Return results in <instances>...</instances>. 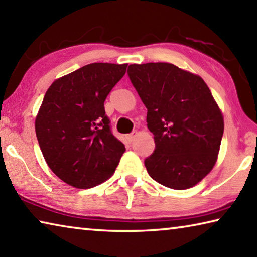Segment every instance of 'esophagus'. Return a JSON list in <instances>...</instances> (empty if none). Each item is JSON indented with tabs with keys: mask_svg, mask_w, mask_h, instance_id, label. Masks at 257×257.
I'll list each match as a JSON object with an SVG mask.
<instances>
[{
	"mask_svg": "<svg viewBox=\"0 0 257 257\" xmlns=\"http://www.w3.org/2000/svg\"><path fill=\"white\" fill-rule=\"evenodd\" d=\"M136 136H137V132H133V133L128 134L127 136H125V138H127V141L129 143H132V142H134V139H135V137H136Z\"/></svg>",
	"mask_w": 257,
	"mask_h": 257,
	"instance_id": "34e87169",
	"label": "esophagus"
}]
</instances>
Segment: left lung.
Returning a JSON list of instances; mask_svg holds the SVG:
<instances>
[{"label": "left lung", "instance_id": "1", "mask_svg": "<svg viewBox=\"0 0 257 257\" xmlns=\"http://www.w3.org/2000/svg\"><path fill=\"white\" fill-rule=\"evenodd\" d=\"M128 76L147 108L155 150L144 163L149 175L182 190L214 167L223 136V118L201 77L171 63L130 64Z\"/></svg>", "mask_w": 257, "mask_h": 257}]
</instances>
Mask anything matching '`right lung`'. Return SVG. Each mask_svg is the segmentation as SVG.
<instances>
[{"instance_id": "right-lung-1", "label": "right lung", "mask_w": 257, "mask_h": 257, "mask_svg": "<svg viewBox=\"0 0 257 257\" xmlns=\"http://www.w3.org/2000/svg\"><path fill=\"white\" fill-rule=\"evenodd\" d=\"M127 66L87 64L47 89L35 130L46 163L68 185L92 188L118 167L125 147L112 134L104 102Z\"/></svg>"}]
</instances>
